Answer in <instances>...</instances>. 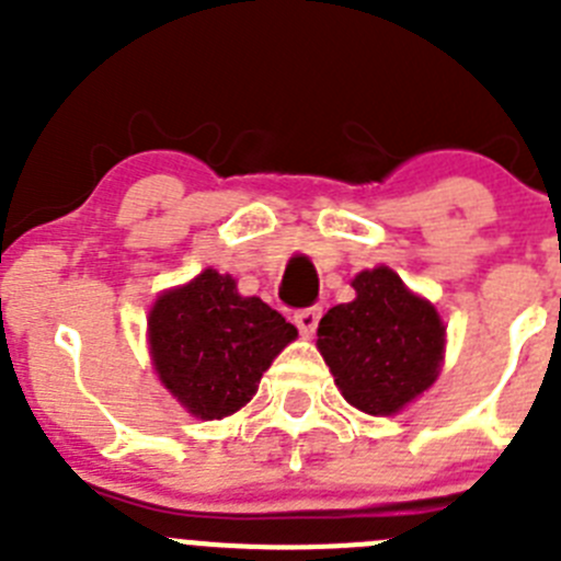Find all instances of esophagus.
Returning <instances> with one entry per match:
<instances>
[{
  "instance_id": "obj_1",
  "label": "esophagus",
  "mask_w": 561,
  "mask_h": 561,
  "mask_svg": "<svg viewBox=\"0 0 561 561\" xmlns=\"http://www.w3.org/2000/svg\"><path fill=\"white\" fill-rule=\"evenodd\" d=\"M320 314H323V311H320V306H309V309L297 311L295 323H297V329H300V334H306V336L314 334L317 323H320Z\"/></svg>"
}]
</instances>
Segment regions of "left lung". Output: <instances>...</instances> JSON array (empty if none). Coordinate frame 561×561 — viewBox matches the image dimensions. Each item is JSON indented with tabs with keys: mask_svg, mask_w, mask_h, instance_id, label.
Listing matches in <instances>:
<instances>
[{
	"mask_svg": "<svg viewBox=\"0 0 561 561\" xmlns=\"http://www.w3.org/2000/svg\"><path fill=\"white\" fill-rule=\"evenodd\" d=\"M356 297L329 309L317 348L345 401L368 415H396L438 379L447 329L435 306L388 266L351 280Z\"/></svg>",
	"mask_w": 561,
	"mask_h": 561,
	"instance_id": "left-lung-1",
	"label": "left lung"
}]
</instances>
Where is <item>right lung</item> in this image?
Listing matches in <instances>:
<instances>
[{"mask_svg":"<svg viewBox=\"0 0 561 561\" xmlns=\"http://www.w3.org/2000/svg\"><path fill=\"white\" fill-rule=\"evenodd\" d=\"M297 336L261 297L238 295L230 275L205 270L157 297L148 345L160 381L202 421L225 419L255 396L257 381Z\"/></svg>","mask_w":561,"mask_h":561,"instance_id":"add662e5","label":"right lung"}]
</instances>
